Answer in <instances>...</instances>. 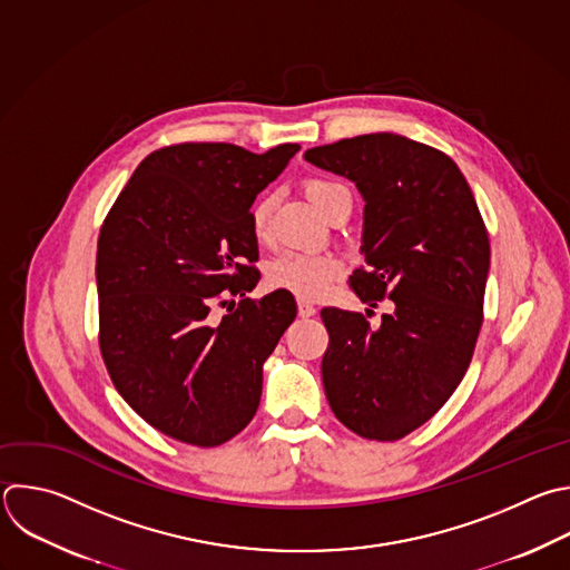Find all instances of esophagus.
<instances>
[{
	"label": "esophagus",
	"mask_w": 570,
	"mask_h": 570,
	"mask_svg": "<svg viewBox=\"0 0 570 570\" xmlns=\"http://www.w3.org/2000/svg\"><path fill=\"white\" fill-rule=\"evenodd\" d=\"M297 313L299 317H313L315 315V306L306 299H297Z\"/></svg>",
	"instance_id": "34e87169"
}]
</instances>
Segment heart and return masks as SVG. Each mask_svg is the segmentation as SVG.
<instances>
[{
    "label": "heart",
    "instance_id": "heart-1",
    "mask_svg": "<svg viewBox=\"0 0 570 570\" xmlns=\"http://www.w3.org/2000/svg\"><path fill=\"white\" fill-rule=\"evenodd\" d=\"M308 199L328 217L342 202H351L348 189L335 180L311 178L306 183ZM275 210V195H264L250 210V226L257 237L268 233V224ZM340 273V264L331 255H313V253H282L268 266V284L273 288L288 291L302 299H315L326 293L335 275Z\"/></svg>",
    "mask_w": 570,
    "mask_h": 570
}]
</instances>
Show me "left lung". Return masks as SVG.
<instances>
[{
  "label": "left lung",
  "mask_w": 570,
  "mask_h": 570,
  "mask_svg": "<svg viewBox=\"0 0 570 570\" xmlns=\"http://www.w3.org/2000/svg\"><path fill=\"white\" fill-rule=\"evenodd\" d=\"M304 158L355 183L364 268L351 286L368 306L394 302L377 328L360 313L322 311L326 401L357 436L399 441L445 405L470 366L490 271L483 219L456 163L407 136L364 134Z\"/></svg>",
  "instance_id": "obj_1"
}]
</instances>
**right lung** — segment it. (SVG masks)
I'll return each instance as SVG.
<instances>
[{"mask_svg": "<svg viewBox=\"0 0 570 570\" xmlns=\"http://www.w3.org/2000/svg\"><path fill=\"white\" fill-rule=\"evenodd\" d=\"M299 145L253 154L180 142L131 174L98 239L100 351L127 405L158 432L199 448L239 434L262 399L264 362L297 315L288 291L244 299L259 273L250 208ZM225 302L222 303L220 299Z\"/></svg>", "mask_w": 570, "mask_h": 570, "instance_id": "right-lung-1", "label": "right lung"}]
</instances>
